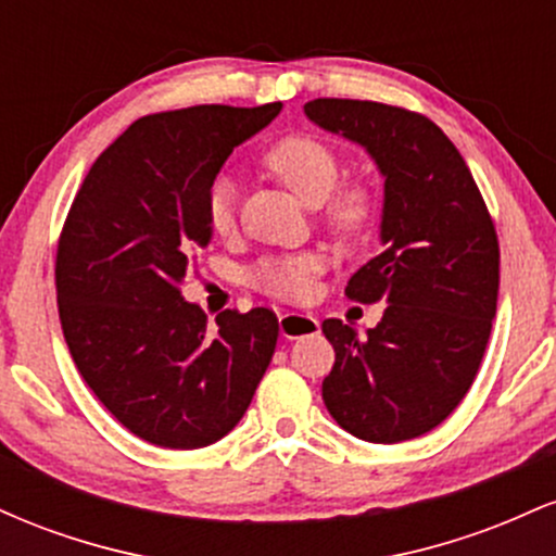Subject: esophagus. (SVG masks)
Returning <instances> with one entry per match:
<instances>
[{
	"label": "esophagus",
	"instance_id": "esophagus-1",
	"mask_svg": "<svg viewBox=\"0 0 556 556\" xmlns=\"http://www.w3.org/2000/svg\"><path fill=\"white\" fill-rule=\"evenodd\" d=\"M318 327V318L311 316V314H282L279 316V331H282L285 340H300V337H308V334H316Z\"/></svg>",
	"mask_w": 556,
	"mask_h": 556
}]
</instances>
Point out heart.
<instances>
[{
    "instance_id": "heart-1",
    "label": "heart",
    "mask_w": 556,
    "mask_h": 556,
    "mask_svg": "<svg viewBox=\"0 0 556 556\" xmlns=\"http://www.w3.org/2000/svg\"><path fill=\"white\" fill-rule=\"evenodd\" d=\"M266 169L305 206H321L324 225L342 240L358 238L374 216V198L363 185H344L340 159L321 140L290 136L274 143L264 156ZM206 219L216 235H229L238 219V188L227 175L212 182L206 195ZM321 258L314 253L264 258L248 271V285L279 300L308 298Z\"/></svg>"
}]
</instances>
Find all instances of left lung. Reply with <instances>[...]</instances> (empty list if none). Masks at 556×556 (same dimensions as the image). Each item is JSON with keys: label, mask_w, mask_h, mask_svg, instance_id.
I'll return each instance as SVG.
<instances>
[{"label": "left lung", "mask_w": 556, "mask_h": 556, "mask_svg": "<svg viewBox=\"0 0 556 556\" xmlns=\"http://www.w3.org/2000/svg\"><path fill=\"white\" fill-rule=\"evenodd\" d=\"M303 112L366 149L384 177V251L344 292L387 308L366 337L324 321L337 355L324 405L363 442L416 439L460 405L481 366L500 295L494 225L460 151L424 114L353 99H314Z\"/></svg>", "instance_id": "left-lung-1"}]
</instances>
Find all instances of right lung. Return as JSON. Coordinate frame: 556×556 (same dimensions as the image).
I'll return each instance as SVG.
<instances>
[{
    "instance_id": "add662e5",
    "label": "right lung",
    "mask_w": 556,
    "mask_h": 556,
    "mask_svg": "<svg viewBox=\"0 0 556 556\" xmlns=\"http://www.w3.org/2000/svg\"><path fill=\"white\" fill-rule=\"evenodd\" d=\"M282 104L149 114L88 169L56 248L65 342L93 394L127 431L198 450L245 416L277 348L269 308L222 311L206 327L180 285L212 242L206 195L227 156Z\"/></svg>"
}]
</instances>
